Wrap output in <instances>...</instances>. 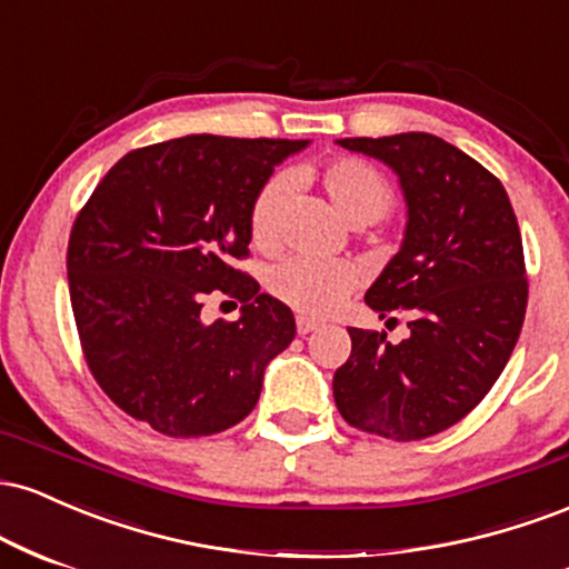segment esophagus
Returning a JSON list of instances; mask_svg holds the SVG:
<instances>
[{"label":"esophagus","instance_id":"obj_1","mask_svg":"<svg viewBox=\"0 0 569 569\" xmlns=\"http://www.w3.org/2000/svg\"><path fill=\"white\" fill-rule=\"evenodd\" d=\"M321 321H316V318H307V316H299L297 318V331L299 335H310V331H316Z\"/></svg>","mask_w":569,"mask_h":569}]
</instances>
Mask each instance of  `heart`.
<instances>
[{
    "label": "heart",
    "instance_id": "1",
    "mask_svg": "<svg viewBox=\"0 0 569 569\" xmlns=\"http://www.w3.org/2000/svg\"><path fill=\"white\" fill-rule=\"evenodd\" d=\"M318 181L335 211L352 227L380 221L393 206V189L388 179L363 160L337 158L323 162ZM283 198L286 176H272L251 202L248 232H251V243L262 251H270L278 243V213ZM356 280V267L342 259L289 257L272 267L267 276V289L293 310L307 312V316H323L348 297Z\"/></svg>",
    "mask_w": 569,
    "mask_h": 569
}]
</instances>
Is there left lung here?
<instances>
[{"label":"left lung","mask_w":569,"mask_h":569,"mask_svg":"<svg viewBox=\"0 0 569 569\" xmlns=\"http://www.w3.org/2000/svg\"><path fill=\"white\" fill-rule=\"evenodd\" d=\"M385 162L407 200L401 248L367 291L409 337L348 329L350 358L335 401L352 428L393 441L441 433L489 393L516 348L527 310L521 232L506 189L485 166L430 133L339 139Z\"/></svg>","instance_id":"1"}]
</instances>
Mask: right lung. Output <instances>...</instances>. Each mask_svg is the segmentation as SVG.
<instances>
[{"label": "right lung", "instance_id": "add662e5", "mask_svg": "<svg viewBox=\"0 0 569 569\" xmlns=\"http://www.w3.org/2000/svg\"><path fill=\"white\" fill-rule=\"evenodd\" d=\"M310 141L184 136L133 149L71 227L69 297L84 361L122 411L173 439L238 426L264 369L297 335L293 312L234 270L248 213L278 162ZM221 290L238 322L202 325Z\"/></svg>", "mask_w": 569, "mask_h": 569}]
</instances>
